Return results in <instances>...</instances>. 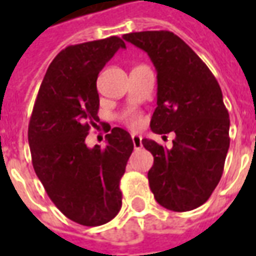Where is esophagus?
<instances>
[{
  "label": "esophagus",
  "mask_w": 256,
  "mask_h": 256,
  "mask_svg": "<svg viewBox=\"0 0 256 256\" xmlns=\"http://www.w3.org/2000/svg\"><path fill=\"white\" fill-rule=\"evenodd\" d=\"M132 140H133V145L136 150L142 148V138H141V136H138V134H132Z\"/></svg>",
  "instance_id": "34e87169"
}]
</instances>
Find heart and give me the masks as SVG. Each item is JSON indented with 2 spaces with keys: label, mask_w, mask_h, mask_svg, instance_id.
<instances>
[{
  "label": "heart",
  "mask_w": 256,
  "mask_h": 256,
  "mask_svg": "<svg viewBox=\"0 0 256 256\" xmlns=\"http://www.w3.org/2000/svg\"><path fill=\"white\" fill-rule=\"evenodd\" d=\"M128 123L132 124V126H136V124L138 123V118L136 116V115H130V116L128 118Z\"/></svg>",
  "instance_id": "1"
}]
</instances>
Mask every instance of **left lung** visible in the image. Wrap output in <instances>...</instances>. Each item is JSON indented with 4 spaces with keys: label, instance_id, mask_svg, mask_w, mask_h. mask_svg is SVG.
<instances>
[{
    "label": "left lung",
    "instance_id": "obj_1",
    "mask_svg": "<svg viewBox=\"0 0 256 256\" xmlns=\"http://www.w3.org/2000/svg\"><path fill=\"white\" fill-rule=\"evenodd\" d=\"M142 49L158 72V106L150 119L156 134L176 133L172 148L154 140L150 188L164 208L182 212L204 204L220 182L229 150V114L216 79L196 53L172 31L123 36Z\"/></svg>",
    "mask_w": 256,
    "mask_h": 256
}]
</instances>
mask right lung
<instances>
[{
  "instance_id": "1",
  "label": "right lung",
  "mask_w": 256,
  "mask_h": 256,
  "mask_svg": "<svg viewBox=\"0 0 256 256\" xmlns=\"http://www.w3.org/2000/svg\"><path fill=\"white\" fill-rule=\"evenodd\" d=\"M124 48L110 36L63 49L48 68L28 124L36 177L54 206L84 226L104 225L122 207L119 182L134 148L130 134L114 128L104 148H89L84 140L100 120L97 76Z\"/></svg>"
}]
</instances>
